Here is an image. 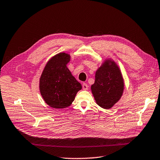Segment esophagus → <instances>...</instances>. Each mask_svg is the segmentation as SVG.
<instances>
[{
  "instance_id": "obj_1",
  "label": "esophagus",
  "mask_w": 160,
  "mask_h": 160,
  "mask_svg": "<svg viewBox=\"0 0 160 160\" xmlns=\"http://www.w3.org/2000/svg\"><path fill=\"white\" fill-rule=\"evenodd\" d=\"M82 88L84 90H88V85L87 84H86V83H84V84H82Z\"/></svg>"
}]
</instances>
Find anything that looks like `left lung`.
<instances>
[{
    "label": "left lung",
    "mask_w": 160,
    "mask_h": 160,
    "mask_svg": "<svg viewBox=\"0 0 160 160\" xmlns=\"http://www.w3.org/2000/svg\"><path fill=\"white\" fill-rule=\"evenodd\" d=\"M124 83L120 68L112 59L106 61L97 69L91 86L96 103L105 109L112 108L123 92Z\"/></svg>",
    "instance_id": "8db88e82"
}]
</instances>
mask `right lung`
<instances>
[{"label":"right lung","instance_id":"obj_1","mask_svg":"<svg viewBox=\"0 0 160 160\" xmlns=\"http://www.w3.org/2000/svg\"><path fill=\"white\" fill-rule=\"evenodd\" d=\"M70 55L59 53L46 65L40 78V92L46 103L54 108L70 106L82 85L67 67Z\"/></svg>","mask_w":160,"mask_h":160}]
</instances>
